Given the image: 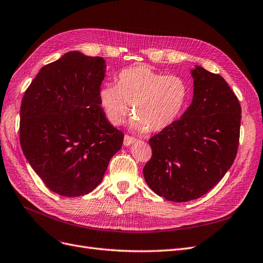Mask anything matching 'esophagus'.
Returning a JSON list of instances; mask_svg holds the SVG:
<instances>
[{"instance_id": "obj_1", "label": "esophagus", "mask_w": 263, "mask_h": 263, "mask_svg": "<svg viewBox=\"0 0 263 263\" xmlns=\"http://www.w3.org/2000/svg\"><path fill=\"white\" fill-rule=\"evenodd\" d=\"M136 138H133V137H130V136H127V134H125L124 136V140H123V144L125 145V146H129V145H131L133 142H136Z\"/></svg>"}]
</instances>
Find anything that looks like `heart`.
Returning <instances> with one entry per match:
<instances>
[{
	"label": "heart",
	"instance_id": "b5f03b06",
	"mask_svg": "<svg viewBox=\"0 0 263 263\" xmlns=\"http://www.w3.org/2000/svg\"><path fill=\"white\" fill-rule=\"evenodd\" d=\"M189 93L186 80L177 74H164L148 66H134L117 74L116 86L102 85L98 99L111 124L121 125L133 110L134 129L159 132L182 115Z\"/></svg>",
	"mask_w": 263,
	"mask_h": 263
}]
</instances>
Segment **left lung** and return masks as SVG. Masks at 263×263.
<instances>
[{"instance_id":"1","label":"left lung","mask_w":263,"mask_h":263,"mask_svg":"<svg viewBox=\"0 0 263 263\" xmlns=\"http://www.w3.org/2000/svg\"><path fill=\"white\" fill-rule=\"evenodd\" d=\"M194 96L179 120L148 140L146 184L165 199L184 202L207 194L234 163L241 107L220 74L196 66Z\"/></svg>"}]
</instances>
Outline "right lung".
Wrapping results in <instances>:
<instances>
[{"label": "right lung", "mask_w": 263, "mask_h": 263, "mask_svg": "<svg viewBox=\"0 0 263 263\" xmlns=\"http://www.w3.org/2000/svg\"><path fill=\"white\" fill-rule=\"evenodd\" d=\"M106 72L102 57L69 51L37 73L21 103L20 142L50 191L77 197L102 181L124 134L99 104Z\"/></svg>", "instance_id": "1"}]
</instances>
